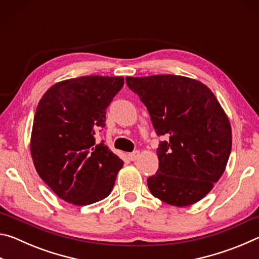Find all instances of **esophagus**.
I'll return each instance as SVG.
<instances>
[{
	"mask_svg": "<svg viewBox=\"0 0 259 259\" xmlns=\"http://www.w3.org/2000/svg\"><path fill=\"white\" fill-rule=\"evenodd\" d=\"M139 151H135V152H133V153H129V159L131 160V161H136L138 159V156H139Z\"/></svg>",
	"mask_w": 259,
	"mask_h": 259,
	"instance_id": "1",
	"label": "esophagus"
}]
</instances>
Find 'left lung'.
<instances>
[{
    "label": "left lung",
    "instance_id": "8db88e82",
    "mask_svg": "<svg viewBox=\"0 0 259 259\" xmlns=\"http://www.w3.org/2000/svg\"><path fill=\"white\" fill-rule=\"evenodd\" d=\"M157 136V172L147 179L155 198L175 207L203 199L224 174L232 148L229 116L204 83L182 75L128 76Z\"/></svg>",
    "mask_w": 259,
    "mask_h": 259
}]
</instances>
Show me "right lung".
I'll list each match as a JSON object with an SVG mask.
<instances>
[{
  "label": "right lung",
  "mask_w": 259,
  "mask_h": 259,
  "mask_svg": "<svg viewBox=\"0 0 259 259\" xmlns=\"http://www.w3.org/2000/svg\"><path fill=\"white\" fill-rule=\"evenodd\" d=\"M124 84L123 76L88 75L55 83L38 102L30 155L38 176L60 199L75 205L104 200L123 161L95 131Z\"/></svg>",
  "instance_id": "1"
}]
</instances>
